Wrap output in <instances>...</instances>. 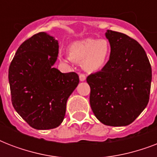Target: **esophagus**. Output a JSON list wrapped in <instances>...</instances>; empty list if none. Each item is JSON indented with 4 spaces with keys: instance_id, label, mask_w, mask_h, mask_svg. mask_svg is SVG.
Returning a JSON list of instances; mask_svg holds the SVG:
<instances>
[{
    "instance_id": "obj_1",
    "label": "esophagus",
    "mask_w": 157,
    "mask_h": 157,
    "mask_svg": "<svg viewBox=\"0 0 157 157\" xmlns=\"http://www.w3.org/2000/svg\"><path fill=\"white\" fill-rule=\"evenodd\" d=\"M79 78H80V81H86V76L85 74H80V75H79Z\"/></svg>"
}]
</instances>
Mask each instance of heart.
Returning a JSON list of instances; mask_svg holds the SVG:
<instances>
[{"instance_id": "b5f03b06", "label": "heart", "mask_w": 157, "mask_h": 157, "mask_svg": "<svg viewBox=\"0 0 157 157\" xmlns=\"http://www.w3.org/2000/svg\"><path fill=\"white\" fill-rule=\"evenodd\" d=\"M111 48L104 39H85L72 43L69 47V56L61 58V61L69 64L72 61L82 63L86 71L94 72L100 70L108 61Z\"/></svg>"}]
</instances>
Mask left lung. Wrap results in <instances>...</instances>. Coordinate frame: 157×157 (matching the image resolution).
<instances>
[{
    "label": "left lung",
    "instance_id": "obj_1",
    "mask_svg": "<svg viewBox=\"0 0 157 157\" xmlns=\"http://www.w3.org/2000/svg\"><path fill=\"white\" fill-rule=\"evenodd\" d=\"M110 58L100 71L90 74V103L96 118L110 126H126L148 103L151 67L141 45L124 33L107 30Z\"/></svg>",
    "mask_w": 157,
    "mask_h": 157
}]
</instances>
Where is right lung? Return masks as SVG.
I'll return each mask as SVG.
<instances>
[{"label": "right lung", "mask_w": 157, "mask_h": 157, "mask_svg": "<svg viewBox=\"0 0 157 157\" xmlns=\"http://www.w3.org/2000/svg\"><path fill=\"white\" fill-rule=\"evenodd\" d=\"M58 54V40L46 33H36L18 47L9 68L12 104L36 129L60 125L67 101L79 84L76 73H62L53 67Z\"/></svg>", "instance_id": "1"}]
</instances>
